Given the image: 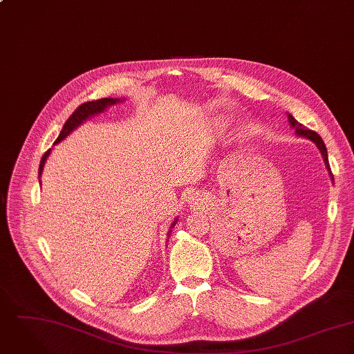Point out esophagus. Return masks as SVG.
<instances>
[{"mask_svg": "<svg viewBox=\"0 0 354 354\" xmlns=\"http://www.w3.org/2000/svg\"><path fill=\"white\" fill-rule=\"evenodd\" d=\"M186 198H187V201H189V203H192V201L194 200V194H193V193H189Z\"/></svg>", "mask_w": 354, "mask_h": 354, "instance_id": "esophagus-1", "label": "esophagus"}]
</instances>
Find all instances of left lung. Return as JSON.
<instances>
[{"label": "left lung", "instance_id": "8db88e82", "mask_svg": "<svg viewBox=\"0 0 354 354\" xmlns=\"http://www.w3.org/2000/svg\"><path fill=\"white\" fill-rule=\"evenodd\" d=\"M288 116V123H290V126L295 130V133H297V136H299V137H304V138H308V140H310L312 142H315L316 143V146L319 147V150H320V153H322V156H323V160H324V164H326V168H327V171H328V174H330V176H331V179L334 180V176H333V172H331V168H330V162H328V156H327V149H326V145H324V142L323 140L320 138V136L317 134V133H315V131H312V130H308V129H305L302 124H299L290 113L287 115Z\"/></svg>", "mask_w": 354, "mask_h": 354}]
</instances>
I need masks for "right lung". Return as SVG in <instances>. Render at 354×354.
Instances as JSON below:
<instances>
[{"instance_id": "1", "label": "right lung", "mask_w": 354, "mask_h": 354, "mask_svg": "<svg viewBox=\"0 0 354 354\" xmlns=\"http://www.w3.org/2000/svg\"><path fill=\"white\" fill-rule=\"evenodd\" d=\"M120 101H123V100H119V98H101V100H97V101H88V102H84V104L79 105V106L76 108V111L68 118V120L66 122V124H64V127H63V130H62L59 138L55 142V145L59 143L60 141H63L66 137H68L76 127H79V126H80L83 122H86L88 118H91V116H94V115H97V113L104 112L108 106L115 105V104H118V102H120ZM50 151H52V150L49 149V150L42 156V158H41L39 169H38L39 178H41V175H42L44 165H45V162H46V160H48ZM39 182H41V180H39ZM175 224H176V218H175V221L171 224V228H172ZM169 232H171V231H169Z\"/></svg>"}]
</instances>
